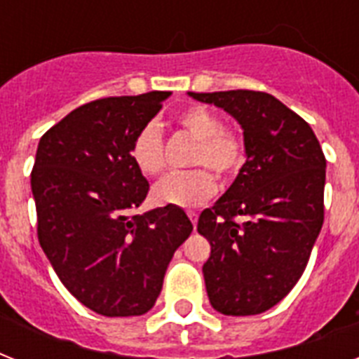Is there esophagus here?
Listing matches in <instances>:
<instances>
[{"instance_id":"esophagus-1","label":"esophagus","mask_w":359,"mask_h":359,"mask_svg":"<svg viewBox=\"0 0 359 359\" xmlns=\"http://www.w3.org/2000/svg\"><path fill=\"white\" fill-rule=\"evenodd\" d=\"M188 218L191 219V224L194 225L197 224V212H194V210H188Z\"/></svg>"}]
</instances>
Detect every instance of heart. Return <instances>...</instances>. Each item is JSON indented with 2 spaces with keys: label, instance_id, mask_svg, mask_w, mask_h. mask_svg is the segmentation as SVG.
Listing matches in <instances>:
<instances>
[{
  "label": "heart",
  "instance_id": "b5f03b06",
  "mask_svg": "<svg viewBox=\"0 0 359 359\" xmlns=\"http://www.w3.org/2000/svg\"><path fill=\"white\" fill-rule=\"evenodd\" d=\"M182 134L197 141L190 156L191 171L173 175L154 188L152 197L160 205L191 208L207 203L218 190V182H231L242 171L248 156L240 130L222 123L218 115L203 106L182 109L175 117ZM130 158L141 175L158 177L165 171V147L156 126L141 128L130 145Z\"/></svg>",
  "mask_w": 359,
  "mask_h": 359
}]
</instances>
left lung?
Listing matches in <instances>:
<instances>
[{
  "instance_id": "1",
  "label": "left lung",
  "mask_w": 359,
  "mask_h": 359,
  "mask_svg": "<svg viewBox=\"0 0 359 359\" xmlns=\"http://www.w3.org/2000/svg\"><path fill=\"white\" fill-rule=\"evenodd\" d=\"M244 128L248 160L197 222L210 242L203 264L208 300L231 317L259 315L289 294L324 222L326 158L300 115L262 91L190 93Z\"/></svg>"
}]
</instances>
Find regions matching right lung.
Returning a JSON list of instances; mask_svg holds the SVG:
<instances>
[{
	"label": "right lung",
	"mask_w": 359,
	"mask_h": 359,
	"mask_svg": "<svg viewBox=\"0 0 359 359\" xmlns=\"http://www.w3.org/2000/svg\"><path fill=\"white\" fill-rule=\"evenodd\" d=\"M169 95L98 98L39 141L31 169L36 236L70 294L104 317L149 311L173 253L194 229L173 205L134 214L149 182L130 145Z\"/></svg>",
	"instance_id": "right-lung-1"
}]
</instances>
